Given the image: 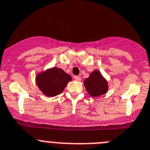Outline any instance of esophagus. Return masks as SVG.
Wrapping results in <instances>:
<instances>
[{"label":"esophagus","mask_w":150,"mask_h":150,"mask_svg":"<svg viewBox=\"0 0 150 150\" xmlns=\"http://www.w3.org/2000/svg\"><path fill=\"white\" fill-rule=\"evenodd\" d=\"M74 79H75V80L78 81H80L81 80V78L79 77V76H75V77H74Z\"/></svg>","instance_id":"obj_1"}]
</instances>
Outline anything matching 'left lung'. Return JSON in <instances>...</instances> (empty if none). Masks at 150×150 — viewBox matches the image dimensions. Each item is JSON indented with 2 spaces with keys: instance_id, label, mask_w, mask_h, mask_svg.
Masks as SVG:
<instances>
[{
  "instance_id": "1",
  "label": "left lung",
  "mask_w": 150,
  "mask_h": 150,
  "mask_svg": "<svg viewBox=\"0 0 150 150\" xmlns=\"http://www.w3.org/2000/svg\"><path fill=\"white\" fill-rule=\"evenodd\" d=\"M86 91L91 97H98L108 91V81L98 70H94L84 81Z\"/></svg>"
}]
</instances>
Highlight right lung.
Returning <instances> with one entry per match:
<instances>
[{
    "label": "right lung",
    "mask_w": 150,
    "mask_h": 150,
    "mask_svg": "<svg viewBox=\"0 0 150 150\" xmlns=\"http://www.w3.org/2000/svg\"><path fill=\"white\" fill-rule=\"evenodd\" d=\"M71 81V75L56 67L46 69L36 76V85L42 94L48 97H54L61 94Z\"/></svg>",
    "instance_id": "add662e5"
}]
</instances>
